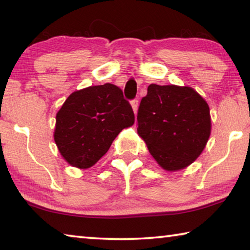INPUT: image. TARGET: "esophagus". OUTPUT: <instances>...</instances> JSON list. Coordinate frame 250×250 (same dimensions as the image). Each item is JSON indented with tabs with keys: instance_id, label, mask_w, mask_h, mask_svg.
<instances>
[{
	"instance_id": "1",
	"label": "esophagus",
	"mask_w": 250,
	"mask_h": 250,
	"mask_svg": "<svg viewBox=\"0 0 250 250\" xmlns=\"http://www.w3.org/2000/svg\"><path fill=\"white\" fill-rule=\"evenodd\" d=\"M131 105H132V109H133L134 115H137L138 105H139V100H138V99H133L132 101H131Z\"/></svg>"
}]
</instances>
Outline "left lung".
<instances>
[{
    "label": "left lung",
    "instance_id": "1",
    "mask_svg": "<svg viewBox=\"0 0 250 250\" xmlns=\"http://www.w3.org/2000/svg\"><path fill=\"white\" fill-rule=\"evenodd\" d=\"M209 107L191 87L151 83L138 111V134L167 171L192 164L210 135Z\"/></svg>",
    "mask_w": 250,
    "mask_h": 250
}]
</instances>
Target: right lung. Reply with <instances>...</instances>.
<instances>
[{"instance_id": "add662e5", "label": "right lung", "mask_w": 250, "mask_h": 250, "mask_svg": "<svg viewBox=\"0 0 250 250\" xmlns=\"http://www.w3.org/2000/svg\"><path fill=\"white\" fill-rule=\"evenodd\" d=\"M134 124V113L112 83L74 91L56 115L54 140L70 166L88 168L107 153L112 141Z\"/></svg>"}]
</instances>
